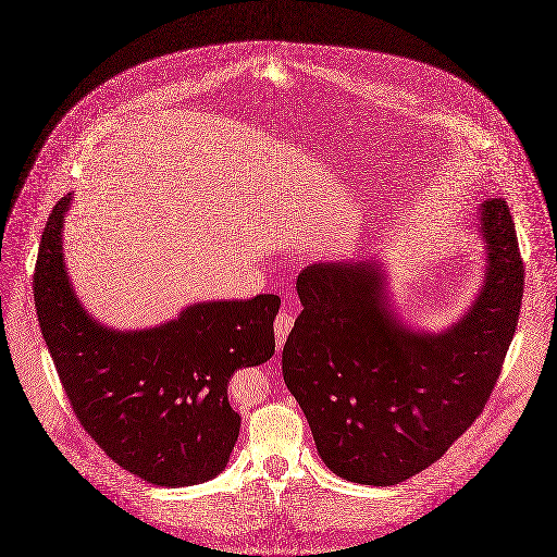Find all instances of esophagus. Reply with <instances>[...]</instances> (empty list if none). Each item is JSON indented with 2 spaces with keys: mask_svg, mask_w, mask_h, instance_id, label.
Listing matches in <instances>:
<instances>
[{
  "mask_svg": "<svg viewBox=\"0 0 557 557\" xmlns=\"http://www.w3.org/2000/svg\"><path fill=\"white\" fill-rule=\"evenodd\" d=\"M293 326H295V318H293V313H290V311H280V313H277V318H275V322H273L275 339H277V349H282V347H284L286 337H288V333L293 331Z\"/></svg>",
  "mask_w": 557,
  "mask_h": 557,
  "instance_id": "34e87169",
  "label": "esophagus"
}]
</instances>
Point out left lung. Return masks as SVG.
<instances>
[{
    "label": "left lung",
    "instance_id": "obj_1",
    "mask_svg": "<svg viewBox=\"0 0 557 557\" xmlns=\"http://www.w3.org/2000/svg\"><path fill=\"white\" fill-rule=\"evenodd\" d=\"M479 224L487 244L481 295L438 335L394 318L371 260L300 271L284 382L324 465L343 479L400 483L434 465L483 411L513 342L523 260L505 199L483 201Z\"/></svg>",
    "mask_w": 557,
    "mask_h": 557
}]
</instances>
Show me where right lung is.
<instances>
[{"label": "right lung", "instance_id": "add662e5", "mask_svg": "<svg viewBox=\"0 0 557 557\" xmlns=\"http://www.w3.org/2000/svg\"><path fill=\"white\" fill-rule=\"evenodd\" d=\"M70 203L72 193L44 226L34 299L78 422L106 456L148 483L182 487L212 479L242 426L228 405V380L273 356L280 297L197 302L157 329H106L86 313L65 271L61 228Z\"/></svg>", "mask_w": 557, "mask_h": 557}]
</instances>
